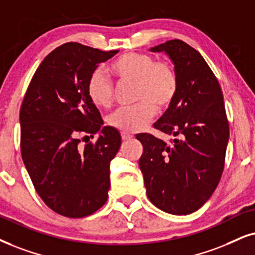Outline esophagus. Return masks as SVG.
<instances>
[{
    "label": "esophagus",
    "instance_id": "1",
    "mask_svg": "<svg viewBox=\"0 0 255 255\" xmlns=\"http://www.w3.org/2000/svg\"><path fill=\"white\" fill-rule=\"evenodd\" d=\"M121 137L122 140L126 141V140H130L131 137H133V135H130L129 133H126V131H122L121 133Z\"/></svg>",
    "mask_w": 255,
    "mask_h": 255
}]
</instances>
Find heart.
<instances>
[{"instance_id":"obj_1","label":"heart","mask_w":255,"mask_h":255,"mask_svg":"<svg viewBox=\"0 0 255 255\" xmlns=\"http://www.w3.org/2000/svg\"><path fill=\"white\" fill-rule=\"evenodd\" d=\"M109 70L120 82L134 83L131 107H124L108 118L112 127L122 131L141 130L154 118L157 109H166L178 94V75L167 61H155L146 53H126L115 59ZM87 93L96 107L107 108L114 100V86L104 72L96 69L90 74Z\"/></svg>"}]
</instances>
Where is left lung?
Here are the masks:
<instances>
[{"instance_id": "left-lung-1", "label": "left lung", "mask_w": 255, "mask_h": 255, "mask_svg": "<svg viewBox=\"0 0 255 255\" xmlns=\"http://www.w3.org/2000/svg\"><path fill=\"white\" fill-rule=\"evenodd\" d=\"M150 51H165L178 75V94L156 129L175 136L166 143L138 134L143 153L138 160L147 196L161 211L191 214L211 198L220 181L230 138L221 87L201 54L181 40Z\"/></svg>"}]
</instances>
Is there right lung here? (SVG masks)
Returning <instances> with one entry per match:
<instances>
[{"instance_id":"obj_1","label":"right lung","mask_w":255,"mask_h":255,"mask_svg":"<svg viewBox=\"0 0 255 255\" xmlns=\"http://www.w3.org/2000/svg\"><path fill=\"white\" fill-rule=\"evenodd\" d=\"M118 51L77 42L57 47L38 66L22 102V160L40 198L63 217H88L107 201L109 166L121 136L102 127L87 83L98 64ZM95 133L94 144H79Z\"/></svg>"}]
</instances>
